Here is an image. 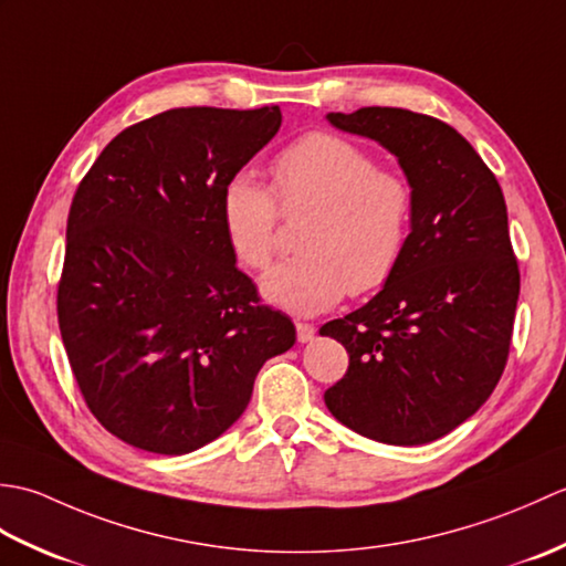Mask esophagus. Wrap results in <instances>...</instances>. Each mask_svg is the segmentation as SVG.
Returning <instances> with one entry per match:
<instances>
[{
	"mask_svg": "<svg viewBox=\"0 0 566 566\" xmlns=\"http://www.w3.org/2000/svg\"><path fill=\"white\" fill-rule=\"evenodd\" d=\"M314 335H316V326H314V323L296 321V338H298V343L314 340Z\"/></svg>",
	"mask_w": 566,
	"mask_h": 566,
	"instance_id": "obj_1",
	"label": "esophagus"
}]
</instances>
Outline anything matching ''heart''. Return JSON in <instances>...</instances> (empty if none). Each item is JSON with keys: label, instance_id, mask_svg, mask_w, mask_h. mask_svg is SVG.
<instances>
[{"label": "heart", "instance_id": "1", "mask_svg": "<svg viewBox=\"0 0 566 566\" xmlns=\"http://www.w3.org/2000/svg\"><path fill=\"white\" fill-rule=\"evenodd\" d=\"M219 211L228 245L248 270L270 264L282 213H306L304 252L274 264L260 290L270 304L308 316L391 280L411 245L416 195L403 175L381 170L350 138L314 130L274 155L270 189L250 172L228 177Z\"/></svg>", "mask_w": 566, "mask_h": 566}]
</instances>
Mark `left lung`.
<instances>
[{"instance_id": "8db88e82", "label": "left lung", "mask_w": 566, "mask_h": 566, "mask_svg": "<svg viewBox=\"0 0 566 566\" xmlns=\"http://www.w3.org/2000/svg\"><path fill=\"white\" fill-rule=\"evenodd\" d=\"M328 122L399 158L416 213L411 245L384 290L321 328L350 355L323 399L369 440L426 444L474 416L506 367L521 294L506 199L440 118L365 106Z\"/></svg>"}]
</instances>
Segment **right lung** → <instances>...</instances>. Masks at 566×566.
<instances>
[{
  "label": "right lung",
  "instance_id": "1",
  "mask_svg": "<svg viewBox=\"0 0 566 566\" xmlns=\"http://www.w3.org/2000/svg\"><path fill=\"white\" fill-rule=\"evenodd\" d=\"M280 126V106L163 112L122 130L75 191L57 326L92 416L138 450L219 438L296 340L235 268L219 211L226 179Z\"/></svg>",
  "mask_w": 566,
  "mask_h": 566
}]
</instances>
